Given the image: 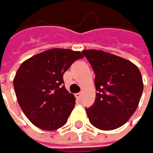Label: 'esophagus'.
Returning <instances> with one entry per match:
<instances>
[{
    "label": "esophagus",
    "instance_id": "obj_1",
    "mask_svg": "<svg viewBox=\"0 0 153 153\" xmlns=\"http://www.w3.org/2000/svg\"><path fill=\"white\" fill-rule=\"evenodd\" d=\"M82 95H83V94H82V93H78V94H76V98H78V99H81V98H82Z\"/></svg>",
    "mask_w": 153,
    "mask_h": 153
}]
</instances>
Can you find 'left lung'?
<instances>
[{"mask_svg": "<svg viewBox=\"0 0 153 153\" xmlns=\"http://www.w3.org/2000/svg\"><path fill=\"white\" fill-rule=\"evenodd\" d=\"M82 53L94 73L96 99L85 108L91 124L102 130L120 127L134 113L139 104L143 84L138 68L131 61L96 50Z\"/></svg>", "mask_w": 153, "mask_h": 153, "instance_id": "1", "label": "left lung"}]
</instances>
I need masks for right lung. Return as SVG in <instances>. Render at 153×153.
I'll return each mask as SVG.
<instances>
[{
  "label": "right lung",
  "mask_w": 153,
  "mask_h": 153,
  "mask_svg": "<svg viewBox=\"0 0 153 153\" xmlns=\"http://www.w3.org/2000/svg\"><path fill=\"white\" fill-rule=\"evenodd\" d=\"M82 58L80 51L56 48L20 65L13 85L21 110L35 126L52 131L67 123L76 99L66 90L63 74Z\"/></svg>",
  "instance_id": "obj_1"
}]
</instances>
